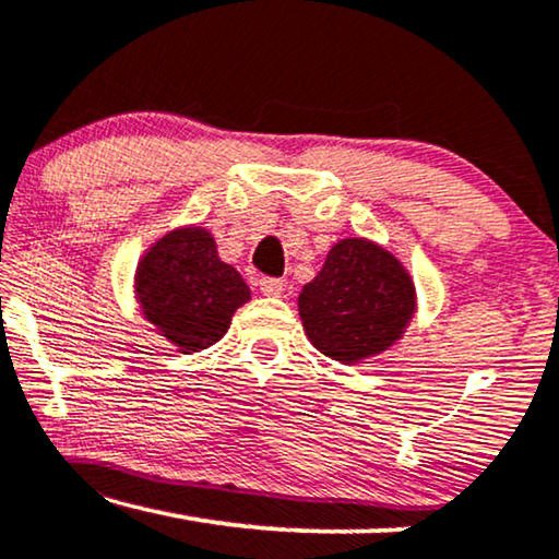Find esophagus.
<instances>
[{"label":"esophagus","instance_id":"1","mask_svg":"<svg viewBox=\"0 0 559 559\" xmlns=\"http://www.w3.org/2000/svg\"><path fill=\"white\" fill-rule=\"evenodd\" d=\"M259 289H262V293L270 295V297H280L282 293H285V282L277 280V277H262V280H259Z\"/></svg>","mask_w":559,"mask_h":559}]
</instances>
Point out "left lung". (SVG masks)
<instances>
[{
  "label": "left lung",
  "mask_w": 559,
  "mask_h": 559,
  "mask_svg": "<svg viewBox=\"0 0 559 559\" xmlns=\"http://www.w3.org/2000/svg\"><path fill=\"white\" fill-rule=\"evenodd\" d=\"M297 308L320 354L356 364L402 338L415 312V285L386 249L343 239L328 251L318 277L302 287Z\"/></svg>",
  "instance_id": "left-lung-1"
}]
</instances>
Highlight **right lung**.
<instances>
[{
  "label": "right lung",
  "mask_w": 559,
  "mask_h": 559,
  "mask_svg": "<svg viewBox=\"0 0 559 559\" xmlns=\"http://www.w3.org/2000/svg\"><path fill=\"white\" fill-rule=\"evenodd\" d=\"M134 293L144 318L180 354L224 338L231 316L249 300V285L221 262L216 241L201 226L165 234L136 266Z\"/></svg>",
  "instance_id": "add662e5"
}]
</instances>
